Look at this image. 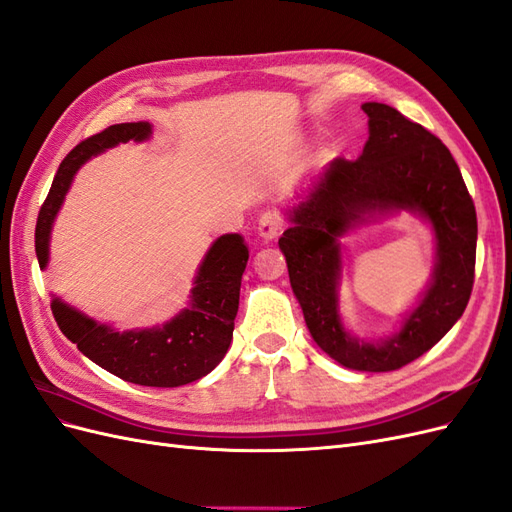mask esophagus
<instances>
[{"instance_id":"esophagus-1","label":"esophagus","mask_w":512,"mask_h":512,"mask_svg":"<svg viewBox=\"0 0 512 512\" xmlns=\"http://www.w3.org/2000/svg\"><path fill=\"white\" fill-rule=\"evenodd\" d=\"M282 226H284L282 215L275 213V211H267V213L262 215V218L258 220V235H260L262 239H265V241H271V239H275L277 235H280Z\"/></svg>"}]
</instances>
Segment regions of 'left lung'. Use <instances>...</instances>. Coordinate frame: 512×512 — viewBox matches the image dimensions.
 I'll list each match as a JSON object with an SVG mask.
<instances>
[{
  "instance_id": "8db88e82",
  "label": "left lung",
  "mask_w": 512,
  "mask_h": 512,
  "mask_svg": "<svg viewBox=\"0 0 512 512\" xmlns=\"http://www.w3.org/2000/svg\"><path fill=\"white\" fill-rule=\"evenodd\" d=\"M369 138L359 160L335 158L301 203L290 207L280 239L290 286L320 350L356 371L412 363L453 329L466 309L476 262V209L451 151L397 108L365 102ZM408 210L437 239L432 282L391 336H352L338 314L341 238L348 229Z\"/></svg>"
}]
</instances>
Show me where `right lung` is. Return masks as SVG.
<instances>
[{
    "instance_id": "obj_1",
    "label": "right lung",
    "mask_w": 512,
    "mask_h": 512,
    "mask_svg": "<svg viewBox=\"0 0 512 512\" xmlns=\"http://www.w3.org/2000/svg\"><path fill=\"white\" fill-rule=\"evenodd\" d=\"M151 132L149 121L117 123L85 138L59 164L36 224V256L42 271L49 265L51 230L76 170L119 143L147 141ZM247 258L250 252L241 235L215 239L194 277L190 305L160 327L119 331L59 297H53L51 309L61 333L102 369L132 384L173 389L207 376L228 352Z\"/></svg>"
}]
</instances>
